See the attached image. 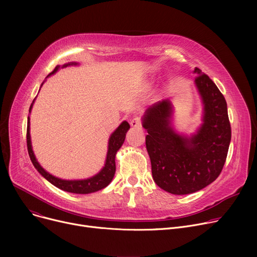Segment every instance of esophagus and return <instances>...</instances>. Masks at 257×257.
Returning <instances> with one entry per match:
<instances>
[{
  "label": "esophagus",
  "instance_id": "esophagus-1",
  "mask_svg": "<svg viewBox=\"0 0 257 257\" xmlns=\"http://www.w3.org/2000/svg\"><path fill=\"white\" fill-rule=\"evenodd\" d=\"M130 125H131V127H133V128H139V129H141L142 128V120H141V118L140 117H134V118H132L131 120H130Z\"/></svg>",
  "mask_w": 257,
  "mask_h": 257
}]
</instances>
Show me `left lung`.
<instances>
[{
    "mask_svg": "<svg viewBox=\"0 0 257 257\" xmlns=\"http://www.w3.org/2000/svg\"><path fill=\"white\" fill-rule=\"evenodd\" d=\"M195 85L203 110L202 123L191 136L174 128L171 99L146 110L142 121L148 131L146 147L154 182L173 195L198 192L220 175L231 141L227 103L213 81L198 67Z\"/></svg>",
    "mask_w": 257,
    "mask_h": 257,
    "instance_id": "1",
    "label": "left lung"
}]
</instances>
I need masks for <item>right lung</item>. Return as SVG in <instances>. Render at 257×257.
Here are the masks:
<instances>
[{
  "label": "right lung",
  "instance_id": "obj_1",
  "mask_svg": "<svg viewBox=\"0 0 257 257\" xmlns=\"http://www.w3.org/2000/svg\"><path fill=\"white\" fill-rule=\"evenodd\" d=\"M78 64L79 63H77V62H69V63L63 64V65H57L55 69H54V71L47 76V78L55 74L58 70L63 69V67L71 66V65H78ZM45 81L42 83V85H40V87L43 86ZM35 99L33 100L32 104L30 106L29 113H31ZM129 128H130L129 123L127 120H124V121H121L120 125L111 133V136L109 137V140H108V148H107V154H106L104 167L101 169V171L98 174L93 175V176L86 178V179H78V180L61 179V178L55 177L54 175L50 174L39 165V163L35 157V154L33 152V149H32L31 136H30V116H28V126H27V147H28V153H29L30 159L32 161L34 168L45 179H47L54 186L60 188V190H62V191L73 193V194H90V193H94V192H98V191L102 190V188L106 187L111 182V180L114 176V173H115V155H116L117 151L119 150L121 145L124 144L126 133L129 130Z\"/></svg>",
  "mask_w": 257,
  "mask_h": 257
}]
</instances>
